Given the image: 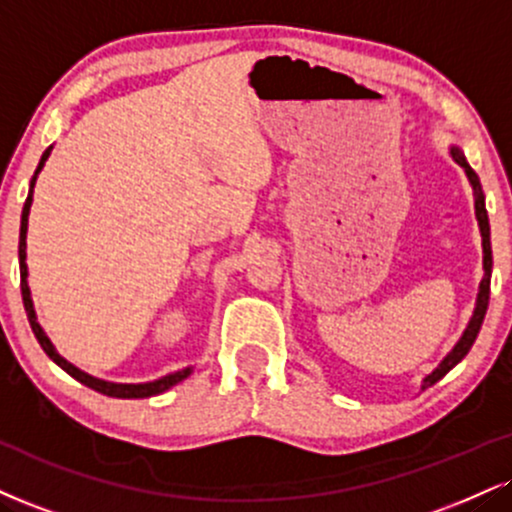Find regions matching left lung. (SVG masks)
I'll list each match as a JSON object with an SVG mask.
<instances>
[{"label": "left lung", "mask_w": 512, "mask_h": 512, "mask_svg": "<svg viewBox=\"0 0 512 512\" xmlns=\"http://www.w3.org/2000/svg\"><path fill=\"white\" fill-rule=\"evenodd\" d=\"M451 157L458 162L460 166L465 169L467 174V181H470V186L474 190V217H477V224H479V231H482V250H484V279L479 283V293H477V303H474V312L470 317V324H467V329L463 331V336H460V341L455 343L451 353L441 360V365L434 369L432 374H427L422 381V391L429 389V386H434L436 381L446 377L451 369L458 365L463 357L470 353L474 338H477L479 329H482V322H484V315H486V307H489V293H491V267H494V257H491V229H489V214H486V205H484V193H482V183H479V176L474 174V169L470 164H467V159L463 155V150L460 147H451Z\"/></svg>", "instance_id": "1"}]
</instances>
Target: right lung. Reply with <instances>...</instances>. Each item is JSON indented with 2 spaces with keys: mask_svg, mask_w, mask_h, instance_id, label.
Instances as JSON below:
<instances>
[{
  "mask_svg": "<svg viewBox=\"0 0 512 512\" xmlns=\"http://www.w3.org/2000/svg\"><path fill=\"white\" fill-rule=\"evenodd\" d=\"M49 152H52V147H47V150H45V155H42L38 169H35L33 181H30L26 205H23V214H21V236H18V264H21V295H23V307H26L30 329H33V334H35V338H38V343L42 346V350H45V353L49 355V360L57 362V365L64 369L66 374H71L73 379H78L80 384H85L92 391L104 393V396H112V398H150V396H157V393H164L166 389H171V386H176L178 381H183L186 377H190L193 367L178 369V372H174V374H166V377H162V379L147 381V384H114V381H104V379L92 377V374L83 372V369H78L76 365H71L69 360H64V357L57 353V348L52 346V341H49L45 331H42V326L38 324V317H35V307H33V298H30V288H28L26 233H28L30 205H33V188H35V181H38V174L42 171V166H45V162H47Z\"/></svg>",
  "mask_w": 512,
  "mask_h": 512,
  "instance_id": "1",
  "label": "right lung"
}]
</instances>
